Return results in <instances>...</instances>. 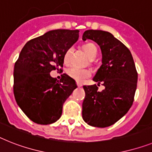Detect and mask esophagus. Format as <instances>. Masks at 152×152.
I'll use <instances>...</instances> for the list:
<instances>
[{
    "label": "esophagus",
    "mask_w": 152,
    "mask_h": 152,
    "mask_svg": "<svg viewBox=\"0 0 152 152\" xmlns=\"http://www.w3.org/2000/svg\"><path fill=\"white\" fill-rule=\"evenodd\" d=\"M77 86H78V87H81V86H82V84L80 83H77Z\"/></svg>",
    "instance_id": "34e87169"
}]
</instances>
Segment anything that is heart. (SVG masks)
I'll return each mask as SVG.
<instances>
[{"instance_id": "1", "label": "heart", "mask_w": 152, "mask_h": 152, "mask_svg": "<svg viewBox=\"0 0 152 152\" xmlns=\"http://www.w3.org/2000/svg\"><path fill=\"white\" fill-rule=\"evenodd\" d=\"M83 48L90 59L96 58V55H97V48L95 46V45L93 44V43H86V44L84 45ZM72 52H73L72 47H70L66 50L64 55L65 62H68L69 61L70 56H71ZM67 73L71 78H72L78 83H83L86 79L90 76V72L89 70L80 69L75 68V67L69 69Z\"/></svg>"}]
</instances>
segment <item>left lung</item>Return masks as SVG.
<instances>
[{
	"label": "left lung",
	"mask_w": 152,
	"mask_h": 152,
	"mask_svg": "<svg viewBox=\"0 0 152 152\" xmlns=\"http://www.w3.org/2000/svg\"><path fill=\"white\" fill-rule=\"evenodd\" d=\"M97 43L102 52V65L93 80L101 83L104 90L98 91L96 84L83 86V119L89 125L106 127L125 115L132 106L137 88V73L131 52L108 31L87 30L83 40Z\"/></svg>",
	"instance_id": "1"
}]
</instances>
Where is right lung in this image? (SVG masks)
Wrapping results in <instances>:
<instances>
[{"label": "right lung", "mask_w": 152, "mask_h": 152, "mask_svg": "<svg viewBox=\"0 0 152 152\" xmlns=\"http://www.w3.org/2000/svg\"><path fill=\"white\" fill-rule=\"evenodd\" d=\"M79 31H49L28 41L20 52L14 69V94L19 107L35 123L57 121L65 101L77 87L68 75L56 81L50 72L63 66L65 52L77 42Z\"/></svg>", "instance_id": "1"}]
</instances>
